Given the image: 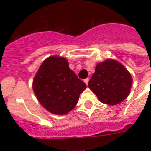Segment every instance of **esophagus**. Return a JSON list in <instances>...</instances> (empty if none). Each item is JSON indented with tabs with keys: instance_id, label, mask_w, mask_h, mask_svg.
Listing matches in <instances>:
<instances>
[{
	"instance_id": "34e87169",
	"label": "esophagus",
	"mask_w": 151,
	"mask_h": 151,
	"mask_svg": "<svg viewBox=\"0 0 151 151\" xmlns=\"http://www.w3.org/2000/svg\"><path fill=\"white\" fill-rule=\"evenodd\" d=\"M88 81H89V79H88V78H86V79H85V80H84V81H85V84H86V85H88Z\"/></svg>"
}]
</instances>
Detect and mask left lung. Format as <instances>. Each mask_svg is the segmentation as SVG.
I'll return each instance as SVG.
<instances>
[{
    "label": "left lung",
    "mask_w": 151,
    "mask_h": 151,
    "mask_svg": "<svg viewBox=\"0 0 151 151\" xmlns=\"http://www.w3.org/2000/svg\"><path fill=\"white\" fill-rule=\"evenodd\" d=\"M132 83L131 74L124 66L113 59H106L97 64L88 87L100 102L116 105L129 96Z\"/></svg>",
    "instance_id": "left-lung-1"
}]
</instances>
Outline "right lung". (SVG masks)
Instances as JSON below:
<instances>
[{
	"instance_id": "right-lung-1",
	"label": "right lung",
	"mask_w": 151,
	"mask_h": 151,
	"mask_svg": "<svg viewBox=\"0 0 151 151\" xmlns=\"http://www.w3.org/2000/svg\"><path fill=\"white\" fill-rule=\"evenodd\" d=\"M86 85L69 68L63 57L51 56L40 66L33 89L41 105L55 114H66L74 108Z\"/></svg>"
}]
</instances>
